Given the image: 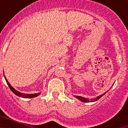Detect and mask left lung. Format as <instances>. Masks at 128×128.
Returning a JSON list of instances; mask_svg holds the SVG:
<instances>
[{"instance_id":"obj_1","label":"left lung","mask_w":128,"mask_h":128,"mask_svg":"<svg viewBox=\"0 0 128 128\" xmlns=\"http://www.w3.org/2000/svg\"><path fill=\"white\" fill-rule=\"evenodd\" d=\"M106 92H105V93H104L102 95H100V96H98V97H96V98H92V99H88V98H83V97H81V96H74V97H75L76 99H79L80 100H81V101H82V102H95V101H96V100H98V99H100L101 97H102V96H104V94H106Z\"/></svg>"}]
</instances>
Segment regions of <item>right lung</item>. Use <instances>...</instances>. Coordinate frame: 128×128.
<instances>
[{"mask_svg": "<svg viewBox=\"0 0 128 128\" xmlns=\"http://www.w3.org/2000/svg\"><path fill=\"white\" fill-rule=\"evenodd\" d=\"M4 78H5L6 81V82H7V84H8V85L9 86V87H10V88L11 89V91L13 92L14 94L16 95V96H18V97H20V98H26V99H27V98H35V97H37V96H38L40 94H41V92H40V93H37V94H30L21 93V92H20L17 91V90H16L15 89H14V88H13V87L12 86L11 84H10V83L8 82V81L7 80V79H6V78L5 76H4Z\"/></svg>", "mask_w": 128, "mask_h": 128, "instance_id": "add662e5", "label": "right lung"}]
</instances>
